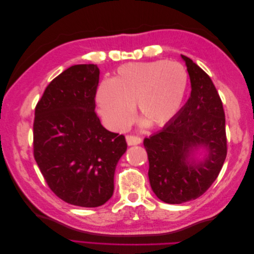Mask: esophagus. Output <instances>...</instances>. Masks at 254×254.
Returning <instances> with one entry per match:
<instances>
[{
  "label": "esophagus",
  "instance_id": "esophagus-1",
  "mask_svg": "<svg viewBox=\"0 0 254 254\" xmlns=\"http://www.w3.org/2000/svg\"><path fill=\"white\" fill-rule=\"evenodd\" d=\"M126 141L127 144L129 146H132V145H139L142 143V139L140 136H136V135H126Z\"/></svg>",
  "mask_w": 254,
  "mask_h": 254
}]
</instances>
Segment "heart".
<instances>
[{"label":"heart","mask_w":254,"mask_h":254,"mask_svg":"<svg viewBox=\"0 0 254 254\" xmlns=\"http://www.w3.org/2000/svg\"><path fill=\"white\" fill-rule=\"evenodd\" d=\"M188 88V71L178 63H132L99 83L95 101L106 126L114 131H124L131 124L133 105L143 125L161 127L178 113Z\"/></svg>","instance_id":"1"}]
</instances>
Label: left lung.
<instances>
[{
	"label": "left lung",
	"instance_id": "obj_1",
	"mask_svg": "<svg viewBox=\"0 0 254 254\" xmlns=\"http://www.w3.org/2000/svg\"><path fill=\"white\" fill-rule=\"evenodd\" d=\"M186 61L190 96L162 130L144 139L150 187L166 203L178 204L200 197L216 180L227 157L226 119L222 102L210 76L193 60ZM199 147L209 153L201 163L190 156Z\"/></svg>",
	"mask_w": 254,
	"mask_h": 254
}]
</instances>
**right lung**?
Segmentation results:
<instances>
[{
    "instance_id": "right-lung-1",
    "label": "right lung",
    "mask_w": 254,
    "mask_h": 254,
    "mask_svg": "<svg viewBox=\"0 0 254 254\" xmlns=\"http://www.w3.org/2000/svg\"><path fill=\"white\" fill-rule=\"evenodd\" d=\"M96 64H76L54 78L35 109L34 157L49 188L64 201L95 207L111 198L114 172L127 149L95 112Z\"/></svg>"
}]
</instances>
